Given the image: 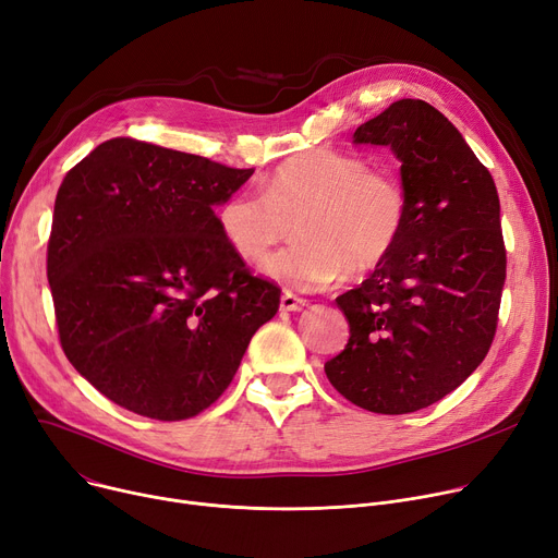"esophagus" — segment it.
I'll use <instances>...</instances> for the list:
<instances>
[{"instance_id":"34e87169","label":"esophagus","mask_w":558,"mask_h":558,"mask_svg":"<svg viewBox=\"0 0 558 558\" xmlns=\"http://www.w3.org/2000/svg\"><path fill=\"white\" fill-rule=\"evenodd\" d=\"M281 311H302L304 306H308V302L304 300V298H298V294H292V292H283L281 294Z\"/></svg>"}]
</instances>
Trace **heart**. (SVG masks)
<instances>
[{
	"instance_id": "heart-1",
	"label": "heart",
	"mask_w": 558,
	"mask_h": 558,
	"mask_svg": "<svg viewBox=\"0 0 558 558\" xmlns=\"http://www.w3.org/2000/svg\"><path fill=\"white\" fill-rule=\"evenodd\" d=\"M408 191L399 178L372 171L360 157L313 148L275 167L264 195L234 193L218 227L241 258L258 264L292 232L300 236L264 270L298 290H319L349 275L376 272L399 247L408 225Z\"/></svg>"
}]
</instances>
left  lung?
<instances>
[{"label": "left lung", "mask_w": 558, "mask_h": 558, "mask_svg": "<svg viewBox=\"0 0 558 558\" xmlns=\"http://www.w3.org/2000/svg\"><path fill=\"white\" fill-rule=\"evenodd\" d=\"M401 161L408 225L399 247L340 294L349 342L324 365L353 405L408 414L441 401L496 336L507 252L496 182L437 108L401 98L353 133Z\"/></svg>", "instance_id": "1"}]
</instances>
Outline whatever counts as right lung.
<instances>
[{"mask_svg":"<svg viewBox=\"0 0 558 558\" xmlns=\"http://www.w3.org/2000/svg\"><path fill=\"white\" fill-rule=\"evenodd\" d=\"M252 173L117 137L64 175L47 247L60 344L112 403L201 414L279 311L281 290L250 275L214 211Z\"/></svg>","mask_w":558,"mask_h":558,"instance_id":"1","label":"right lung"}]
</instances>
